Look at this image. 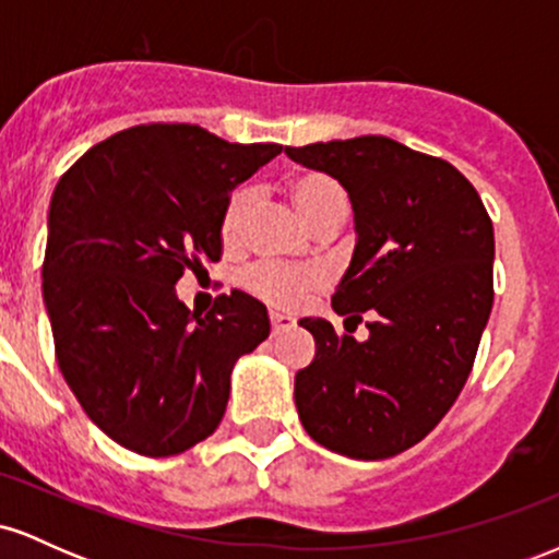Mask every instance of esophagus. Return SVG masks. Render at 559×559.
Returning a JSON list of instances; mask_svg holds the SVG:
<instances>
[{
  "label": "esophagus",
  "instance_id": "1",
  "mask_svg": "<svg viewBox=\"0 0 559 559\" xmlns=\"http://www.w3.org/2000/svg\"><path fill=\"white\" fill-rule=\"evenodd\" d=\"M292 325H294V318L281 316V312H271V329L275 336H278V333H286Z\"/></svg>",
  "mask_w": 559,
  "mask_h": 559
}]
</instances>
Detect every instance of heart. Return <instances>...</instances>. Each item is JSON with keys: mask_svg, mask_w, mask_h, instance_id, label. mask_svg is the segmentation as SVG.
Listing matches in <instances>:
<instances>
[{"mask_svg": "<svg viewBox=\"0 0 559 559\" xmlns=\"http://www.w3.org/2000/svg\"><path fill=\"white\" fill-rule=\"evenodd\" d=\"M288 197L294 207L301 215V221L310 228H318L329 217L346 215V194L344 189L333 181L331 176L316 170L297 173L286 183ZM249 210H252V189H236L228 197L226 210L221 217V236L223 241L236 243L243 234ZM243 286L254 297L265 299L275 307H294L305 294L320 286V273L305 271V267H286L278 262H258L243 273Z\"/></svg>", "mask_w": 559, "mask_h": 559, "instance_id": "1", "label": "heart"}]
</instances>
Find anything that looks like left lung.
<instances>
[{
	"mask_svg": "<svg viewBox=\"0 0 559 559\" xmlns=\"http://www.w3.org/2000/svg\"><path fill=\"white\" fill-rule=\"evenodd\" d=\"M336 178L355 215V254L331 305L368 338L301 318L316 357L294 378L305 431L352 460H386L433 431L463 391L493 305V228L447 159L386 136L286 146Z\"/></svg>",
	"mask_w": 559,
	"mask_h": 559,
	"instance_id": "obj_1",
	"label": "left lung"
}]
</instances>
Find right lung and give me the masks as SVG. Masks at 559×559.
<instances>
[{"mask_svg":"<svg viewBox=\"0 0 559 559\" xmlns=\"http://www.w3.org/2000/svg\"><path fill=\"white\" fill-rule=\"evenodd\" d=\"M281 155L199 126L152 123L92 146L55 186L44 305L57 362L83 413L115 444L170 457L207 439L230 370L271 333L262 301L178 299L183 267L221 260L230 191Z\"/></svg>","mask_w":559,"mask_h":559,"instance_id":"obj_1","label":"right lung"}]
</instances>
